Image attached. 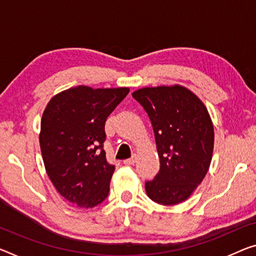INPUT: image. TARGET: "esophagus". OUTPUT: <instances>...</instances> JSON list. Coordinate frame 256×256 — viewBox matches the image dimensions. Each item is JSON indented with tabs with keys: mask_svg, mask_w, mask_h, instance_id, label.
<instances>
[{
	"mask_svg": "<svg viewBox=\"0 0 256 256\" xmlns=\"http://www.w3.org/2000/svg\"><path fill=\"white\" fill-rule=\"evenodd\" d=\"M136 160H137V156H136V154H135V156H132V158L124 160V164H134L136 162Z\"/></svg>",
	"mask_w": 256,
	"mask_h": 256,
	"instance_id": "esophagus-1",
	"label": "esophagus"
}]
</instances>
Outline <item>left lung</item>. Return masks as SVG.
Returning <instances> with one entry per match:
<instances>
[{"label": "left lung", "instance_id": "left-lung-1", "mask_svg": "<svg viewBox=\"0 0 256 256\" xmlns=\"http://www.w3.org/2000/svg\"><path fill=\"white\" fill-rule=\"evenodd\" d=\"M154 132L160 170L145 182L148 198L178 205L205 178L214 148V126L205 104L180 84L145 87L132 92Z\"/></svg>", "mask_w": 256, "mask_h": 256}]
</instances>
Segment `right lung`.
<instances>
[{
  "mask_svg": "<svg viewBox=\"0 0 256 256\" xmlns=\"http://www.w3.org/2000/svg\"><path fill=\"white\" fill-rule=\"evenodd\" d=\"M129 88L66 89L46 104L40 148L46 172L62 198L80 208L103 202L116 167L103 148L105 121Z\"/></svg>",
  "mask_w": 256,
  "mask_h": 256,
  "instance_id": "add662e5",
  "label": "right lung"
}]
</instances>
